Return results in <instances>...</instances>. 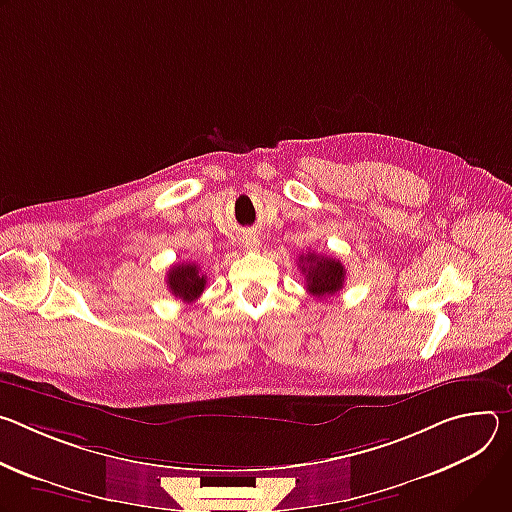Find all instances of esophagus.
Segmentation results:
<instances>
[{
    "mask_svg": "<svg viewBox=\"0 0 512 512\" xmlns=\"http://www.w3.org/2000/svg\"><path fill=\"white\" fill-rule=\"evenodd\" d=\"M244 246H246L248 250H258V248H260V238H258L256 234H248V236L244 238Z\"/></svg>",
    "mask_w": 512,
    "mask_h": 512,
    "instance_id": "1",
    "label": "esophagus"
}]
</instances>
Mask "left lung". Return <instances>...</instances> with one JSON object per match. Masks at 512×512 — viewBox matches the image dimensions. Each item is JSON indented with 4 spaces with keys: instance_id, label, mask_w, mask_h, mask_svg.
<instances>
[{
    "instance_id": "1",
    "label": "left lung",
    "mask_w": 512,
    "mask_h": 512,
    "mask_svg": "<svg viewBox=\"0 0 512 512\" xmlns=\"http://www.w3.org/2000/svg\"><path fill=\"white\" fill-rule=\"evenodd\" d=\"M299 268L307 280V293L317 299L335 295L344 287L346 268L337 258L309 252L299 256Z\"/></svg>"
}]
</instances>
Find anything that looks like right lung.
<instances>
[{
  "instance_id": "obj_1",
  "label": "right lung",
  "mask_w": 512,
  "mask_h": 512,
  "mask_svg": "<svg viewBox=\"0 0 512 512\" xmlns=\"http://www.w3.org/2000/svg\"><path fill=\"white\" fill-rule=\"evenodd\" d=\"M207 285L205 274L199 272V266L193 262L175 264L166 272V287L183 303H193L201 297Z\"/></svg>"
}]
</instances>
